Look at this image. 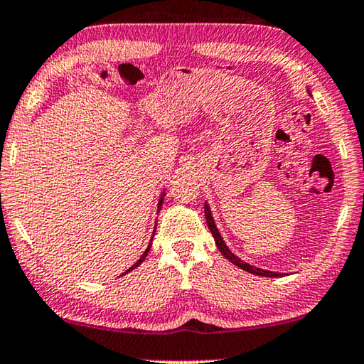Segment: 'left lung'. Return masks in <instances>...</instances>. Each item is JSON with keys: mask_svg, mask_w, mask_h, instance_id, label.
I'll use <instances>...</instances> for the list:
<instances>
[{"mask_svg": "<svg viewBox=\"0 0 364 364\" xmlns=\"http://www.w3.org/2000/svg\"><path fill=\"white\" fill-rule=\"evenodd\" d=\"M204 214H205V220H208V227H209L210 234H213L214 240H215L217 248H219V252L224 255V257L229 259L230 263H234L235 267L248 271V273L257 274V276H264V278H281V276H283V273H274V271H268V269H262V268L253 267V264L243 262L242 258H238L235 253H232L229 250V247H227V243L224 242V238H222L219 229H217V225H215V222H214V217H213V213H210V208H209L208 203L204 204Z\"/></svg>", "mask_w": 364, "mask_h": 364, "instance_id": "left-lung-1", "label": "left lung"}]
</instances>
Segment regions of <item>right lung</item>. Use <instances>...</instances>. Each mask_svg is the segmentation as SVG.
<instances>
[{
	"label": "right lung",
	"mask_w": 364,
	"mask_h": 364,
	"mask_svg": "<svg viewBox=\"0 0 364 364\" xmlns=\"http://www.w3.org/2000/svg\"><path fill=\"white\" fill-rule=\"evenodd\" d=\"M165 189H164V193H161L160 194V199H159V204H156V213H160V209H161V204H164V199H165ZM155 224H156V222H155ZM155 229H156V225H155ZM154 235H155V230H154ZM154 235H151V238H150V243H149V247L147 248H145V252L142 253V257H140L139 259H137V262H135L134 264H132V267H130L127 271H126V273H124V274H127L129 273V271H132V269H135V268H137V267H140V264H142V262H144V259H145V257H147V255H149V252H150V248H151V240H154Z\"/></svg>",
	"instance_id": "right-lung-1"
}]
</instances>
